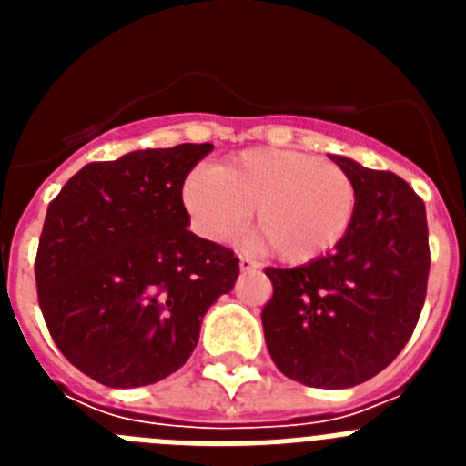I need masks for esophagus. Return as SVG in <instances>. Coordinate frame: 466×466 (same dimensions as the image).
I'll return each mask as SVG.
<instances>
[{
    "label": "esophagus",
    "instance_id": "1",
    "mask_svg": "<svg viewBox=\"0 0 466 466\" xmlns=\"http://www.w3.org/2000/svg\"><path fill=\"white\" fill-rule=\"evenodd\" d=\"M258 263L249 257H240V270L242 273H249V270H257Z\"/></svg>",
    "mask_w": 466,
    "mask_h": 466
}]
</instances>
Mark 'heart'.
I'll return each instance as SVG.
<instances>
[{
	"mask_svg": "<svg viewBox=\"0 0 466 466\" xmlns=\"http://www.w3.org/2000/svg\"><path fill=\"white\" fill-rule=\"evenodd\" d=\"M193 228L209 242H228L249 224L258 242L284 263L327 257L348 236L357 188L348 172L312 154L247 149L217 170L196 167L182 187Z\"/></svg>",
	"mask_w": 466,
	"mask_h": 466,
	"instance_id": "obj_1",
	"label": "heart"
}]
</instances>
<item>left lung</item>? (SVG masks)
Returning <instances> with one entry per match:
<instances>
[{
	"instance_id": "left-lung-1",
	"label": "left lung",
	"mask_w": 466,
	"mask_h": 466,
	"mask_svg": "<svg viewBox=\"0 0 466 466\" xmlns=\"http://www.w3.org/2000/svg\"><path fill=\"white\" fill-rule=\"evenodd\" d=\"M357 188V212L333 252L296 268H266L261 312L275 366L308 387L369 380L409 343L430 275L425 203L394 172L329 156Z\"/></svg>"
}]
</instances>
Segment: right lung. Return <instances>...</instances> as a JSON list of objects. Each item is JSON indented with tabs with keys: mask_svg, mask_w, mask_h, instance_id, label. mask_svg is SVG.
<instances>
[{
	"mask_svg": "<svg viewBox=\"0 0 466 466\" xmlns=\"http://www.w3.org/2000/svg\"><path fill=\"white\" fill-rule=\"evenodd\" d=\"M212 144L130 151L88 163L48 205L35 275L53 340L106 387L182 369L205 312L236 284L230 249L188 230V172Z\"/></svg>",
	"mask_w": 466,
	"mask_h": 466,
	"instance_id": "right-lung-1",
	"label": "right lung"
}]
</instances>
